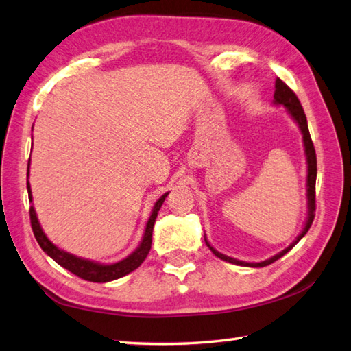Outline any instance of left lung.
Masks as SVG:
<instances>
[{"mask_svg":"<svg viewBox=\"0 0 351 351\" xmlns=\"http://www.w3.org/2000/svg\"><path fill=\"white\" fill-rule=\"evenodd\" d=\"M275 104L276 105H284V107L287 108L289 114L293 117V121L298 123V127L301 128V133H302V141H304V148H306V157H307V200H308V215H307V221H306V226H304L302 232L298 235V238L290 244L287 249L281 250L280 254H276L275 256L269 258L266 261H261V263H246V261H240V260H235V258H230L218 252L215 250L210 244L208 243L206 238H204V241H206V246L213 250V254L215 256L220 258L223 261H228V263H232V264H238V266H247V267H264V266H269V264L275 263L276 260H280L282 255H286L290 249H292L296 243H298L301 238L307 234V230L310 229L313 223V218H315V209H316V200H315V184H316V153H315V147H313V142H312V137H310L308 133V127H307V117L304 114V110H302V105L300 102L298 96L293 93V90L289 87V85L284 84L281 79L278 77L275 82Z\"/></svg>","mask_w":351,"mask_h":351,"instance_id":"1","label":"left lung"}]
</instances>
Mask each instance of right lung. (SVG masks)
Listing matches in <instances>:
<instances>
[{
  "label": "right lung",
  "mask_w": 351,
  "mask_h": 351,
  "mask_svg": "<svg viewBox=\"0 0 351 351\" xmlns=\"http://www.w3.org/2000/svg\"><path fill=\"white\" fill-rule=\"evenodd\" d=\"M29 165H30V162H29ZM27 176H29V167H27ZM27 191H29V200L32 202V191H30L29 182H27ZM168 194L169 193L163 194L156 202L153 213H151V217L147 223V228H145L142 243L138 244V247L134 250L133 254L125 258V260L114 263V264H99V263L90 261V260H82V258H77L69 252H64V250H61V249H58L55 244H53L43 232L33 206H30V209H29L32 229H33V234H35V238H36L39 246H41L44 252L47 254L50 258H53V260H55L59 266H62L64 269L70 270L71 274H75L76 276H79V278H82L85 281H91V282L113 281L117 278H122V276L128 275L130 272H133V270H136L145 261V258H147L149 249H151V243H153V228H154V223L157 218V213L160 210L165 198H167Z\"/></svg>",
  "instance_id": "obj_1"
}]
</instances>
